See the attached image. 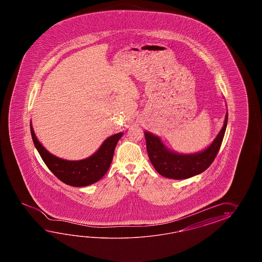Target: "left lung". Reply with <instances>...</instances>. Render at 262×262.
<instances>
[{"label": "left lung", "instance_id": "left-lung-1", "mask_svg": "<svg viewBox=\"0 0 262 262\" xmlns=\"http://www.w3.org/2000/svg\"><path fill=\"white\" fill-rule=\"evenodd\" d=\"M228 123V113L225 123L206 150L195 155H180L167 150L161 139L148 132H145L146 147L148 156L156 171L162 176L174 180H183L201 174L212 165L222 144Z\"/></svg>", "mask_w": 262, "mask_h": 262}]
</instances>
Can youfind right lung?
<instances>
[{
    "mask_svg": "<svg viewBox=\"0 0 262 262\" xmlns=\"http://www.w3.org/2000/svg\"><path fill=\"white\" fill-rule=\"evenodd\" d=\"M31 135L35 148L50 171L62 183L81 187L95 184L106 174L111 167L115 147L123 133L110 137L95 155L79 161H68L52 156L36 139L32 125Z\"/></svg>",
    "mask_w": 262,
    "mask_h": 262,
    "instance_id": "add662e5",
    "label": "right lung"
}]
</instances>
